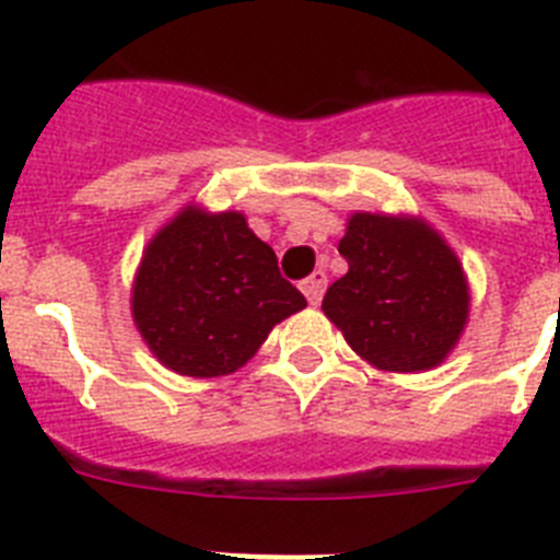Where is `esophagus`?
I'll return each instance as SVG.
<instances>
[{
    "mask_svg": "<svg viewBox=\"0 0 560 560\" xmlns=\"http://www.w3.org/2000/svg\"><path fill=\"white\" fill-rule=\"evenodd\" d=\"M325 285H328V277H325L323 269H316L314 275L305 277V280H303L305 300H308L311 305L319 303V300H323V294H325Z\"/></svg>",
    "mask_w": 560,
    "mask_h": 560,
    "instance_id": "1",
    "label": "esophagus"
}]
</instances>
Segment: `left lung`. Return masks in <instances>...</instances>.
<instances>
[{"label":"left lung","mask_w":560,"mask_h":560,"mask_svg":"<svg viewBox=\"0 0 560 560\" xmlns=\"http://www.w3.org/2000/svg\"><path fill=\"white\" fill-rule=\"evenodd\" d=\"M348 275L323 311L361 359L387 373L446 361L468 323L471 291L457 252L418 215L353 212L339 241Z\"/></svg>","instance_id":"1"}]
</instances>
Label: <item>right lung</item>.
<instances>
[{
	"instance_id": "right-lung-1",
	"label": "right lung",
	"mask_w": 560,
	"mask_h": 560,
	"mask_svg": "<svg viewBox=\"0 0 560 560\" xmlns=\"http://www.w3.org/2000/svg\"><path fill=\"white\" fill-rule=\"evenodd\" d=\"M305 296L280 277L275 249L244 212L190 201L142 249L131 316L162 368L190 378L235 373Z\"/></svg>"
}]
</instances>
